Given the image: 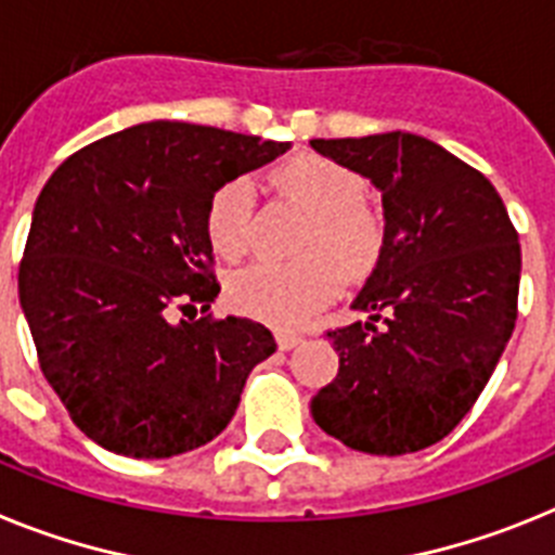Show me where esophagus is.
Returning <instances> with one entry per match:
<instances>
[{
  "mask_svg": "<svg viewBox=\"0 0 555 555\" xmlns=\"http://www.w3.org/2000/svg\"><path fill=\"white\" fill-rule=\"evenodd\" d=\"M276 344L282 351H291L301 344V335H296V332H276Z\"/></svg>",
  "mask_w": 555,
  "mask_h": 555,
  "instance_id": "obj_1",
  "label": "esophagus"
}]
</instances>
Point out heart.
I'll return each instance as SVG.
<instances>
[{"label": "heart", "mask_w": 555, "mask_h": 555, "mask_svg": "<svg viewBox=\"0 0 555 555\" xmlns=\"http://www.w3.org/2000/svg\"><path fill=\"white\" fill-rule=\"evenodd\" d=\"M279 195L307 215L298 234V262H259L225 284L229 305L264 324L296 326L332 301L344 284H360L377 271L388 231L369 184L354 167L321 153H298L271 170ZM204 231L215 254L245 257L254 237V186L234 176L211 192Z\"/></svg>", "instance_id": "1"}]
</instances>
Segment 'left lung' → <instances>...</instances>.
Wrapping results in <instances>:
<instances>
[{"label": "left lung", "instance_id": "left-lung-1", "mask_svg": "<svg viewBox=\"0 0 555 555\" xmlns=\"http://www.w3.org/2000/svg\"><path fill=\"white\" fill-rule=\"evenodd\" d=\"M383 192L388 243L351 301L365 321L326 330L340 365L315 424L371 455L450 436L498 365L519 298L517 229L489 178L416 133L312 139Z\"/></svg>", "mask_w": 555, "mask_h": 555}]
</instances>
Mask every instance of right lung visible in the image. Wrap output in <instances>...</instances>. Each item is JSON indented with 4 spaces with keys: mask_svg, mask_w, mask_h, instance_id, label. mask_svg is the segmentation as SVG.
Here are the masks:
<instances>
[{
    "mask_svg": "<svg viewBox=\"0 0 555 555\" xmlns=\"http://www.w3.org/2000/svg\"><path fill=\"white\" fill-rule=\"evenodd\" d=\"M291 144L144 122L72 153L33 209L18 301L38 365L72 422L105 450L172 457L225 430L271 330L215 318L204 231L218 184ZM205 315L172 325V311Z\"/></svg>",
    "mask_w": 555,
    "mask_h": 555,
    "instance_id": "right-lung-1",
    "label": "right lung"
}]
</instances>
